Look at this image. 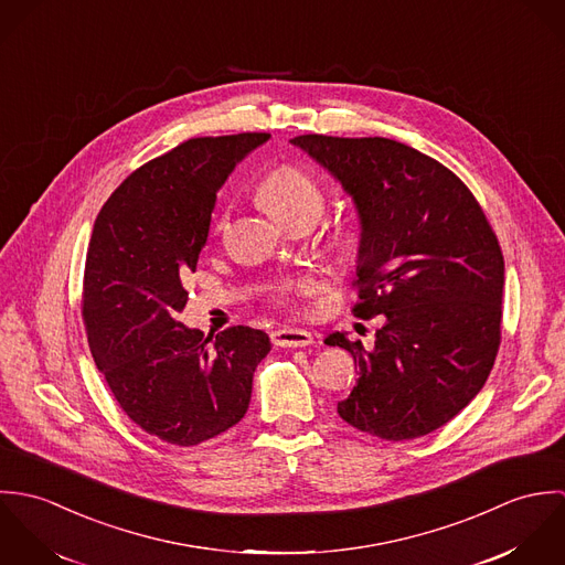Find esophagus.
Listing matches in <instances>:
<instances>
[{"label": "esophagus", "instance_id": "obj_1", "mask_svg": "<svg viewBox=\"0 0 565 565\" xmlns=\"http://www.w3.org/2000/svg\"><path fill=\"white\" fill-rule=\"evenodd\" d=\"M316 341V337L309 330L300 328H278L271 332V343L280 348H307Z\"/></svg>", "mask_w": 565, "mask_h": 565}]
</instances>
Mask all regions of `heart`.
<instances>
[{
    "label": "heart",
    "instance_id": "1",
    "mask_svg": "<svg viewBox=\"0 0 565 565\" xmlns=\"http://www.w3.org/2000/svg\"><path fill=\"white\" fill-rule=\"evenodd\" d=\"M260 193L265 202L287 222H294L302 215L320 217L323 211V189L322 184L302 167L298 164H278L271 171L265 173L260 180ZM231 209L224 204L213 213L211 220V231L220 233L226 222H228ZM311 282H300L294 285L291 289H309Z\"/></svg>",
    "mask_w": 565,
    "mask_h": 565
}]
</instances>
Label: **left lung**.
<instances>
[{"mask_svg": "<svg viewBox=\"0 0 565 565\" xmlns=\"http://www.w3.org/2000/svg\"><path fill=\"white\" fill-rule=\"evenodd\" d=\"M294 146L354 198L361 247L352 316H385L372 350L332 332L359 379L337 413L387 441L428 435L483 390L500 345L504 258L466 182L383 137L300 135Z\"/></svg>", "mask_w": 565, "mask_h": 565, "instance_id": "left-lung-1", "label": "left lung"}]
</instances>
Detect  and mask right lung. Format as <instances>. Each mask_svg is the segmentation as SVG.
Returning <instances> with one entry per match:
<instances>
[{"instance_id":"add662e5","label":"right lung","mask_w":565,"mask_h":565,"mask_svg":"<svg viewBox=\"0 0 565 565\" xmlns=\"http://www.w3.org/2000/svg\"><path fill=\"white\" fill-rule=\"evenodd\" d=\"M265 132L195 137L132 171L102 206L86 249L82 320L97 370L148 435L198 446L242 422L269 337H215L175 320L182 276L209 239L215 191Z\"/></svg>"}]
</instances>
